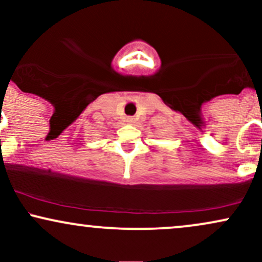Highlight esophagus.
I'll use <instances>...</instances> for the list:
<instances>
[{
    "label": "esophagus",
    "mask_w": 262,
    "mask_h": 262,
    "mask_svg": "<svg viewBox=\"0 0 262 262\" xmlns=\"http://www.w3.org/2000/svg\"><path fill=\"white\" fill-rule=\"evenodd\" d=\"M127 122H128V123H133V122H134V118H133V117H128Z\"/></svg>",
    "instance_id": "esophagus-1"
}]
</instances>
